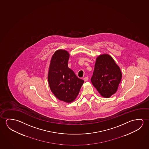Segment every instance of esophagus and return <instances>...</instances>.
Here are the masks:
<instances>
[{
  "label": "esophagus",
  "mask_w": 149,
  "mask_h": 149,
  "mask_svg": "<svg viewBox=\"0 0 149 149\" xmlns=\"http://www.w3.org/2000/svg\"><path fill=\"white\" fill-rule=\"evenodd\" d=\"M88 77H85V78H83V80H84V81H85V82L88 81Z\"/></svg>",
  "instance_id": "esophagus-1"
}]
</instances>
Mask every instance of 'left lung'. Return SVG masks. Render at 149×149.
Listing matches in <instances>:
<instances>
[{"mask_svg":"<svg viewBox=\"0 0 149 149\" xmlns=\"http://www.w3.org/2000/svg\"><path fill=\"white\" fill-rule=\"evenodd\" d=\"M122 76L120 68L113 58L103 54L96 58L91 81L102 96L109 98L116 92Z\"/></svg>","mask_w":149,"mask_h":149,"instance_id":"8db88e82","label":"left lung"}]
</instances>
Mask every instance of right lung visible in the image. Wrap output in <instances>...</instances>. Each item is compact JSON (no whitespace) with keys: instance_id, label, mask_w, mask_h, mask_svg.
<instances>
[{"instance_id":"add662e5","label":"right lung","mask_w":149,"mask_h":149,"mask_svg":"<svg viewBox=\"0 0 149 149\" xmlns=\"http://www.w3.org/2000/svg\"><path fill=\"white\" fill-rule=\"evenodd\" d=\"M69 58V53L66 50L56 51L51 59L47 79L55 96L60 100L70 103L77 97L84 81L68 68Z\"/></svg>"}]
</instances>
